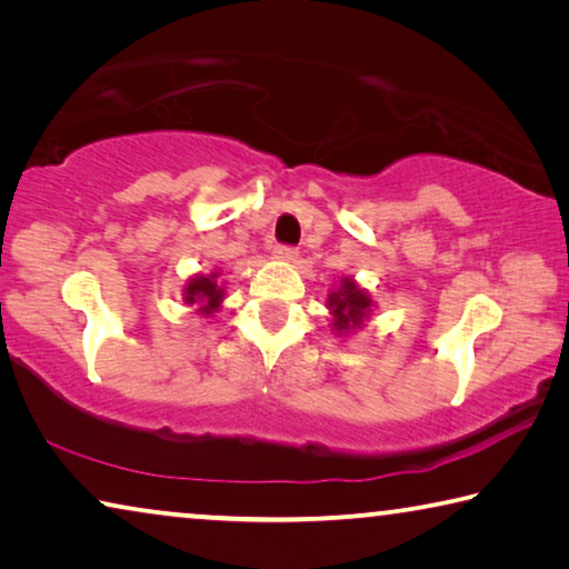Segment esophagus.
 <instances>
[{
  "mask_svg": "<svg viewBox=\"0 0 569 569\" xmlns=\"http://www.w3.org/2000/svg\"><path fill=\"white\" fill-rule=\"evenodd\" d=\"M296 256H299V248H293V246H276L273 248V258H278V260H293Z\"/></svg>",
  "mask_w": 569,
  "mask_h": 569,
  "instance_id": "obj_1",
  "label": "esophagus"
}]
</instances>
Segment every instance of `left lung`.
Returning <instances> with one entry per match:
<instances>
[{
    "label": "left lung",
    "mask_w": 569,
    "mask_h": 569,
    "mask_svg": "<svg viewBox=\"0 0 569 569\" xmlns=\"http://www.w3.org/2000/svg\"><path fill=\"white\" fill-rule=\"evenodd\" d=\"M369 296L359 288L351 278L341 281L339 291L329 293V309L333 313V327L339 331H349L362 323V319L369 313Z\"/></svg>",
    "instance_id": "1"
}]
</instances>
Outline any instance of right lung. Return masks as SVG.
<instances>
[{
	"mask_svg": "<svg viewBox=\"0 0 569 569\" xmlns=\"http://www.w3.org/2000/svg\"><path fill=\"white\" fill-rule=\"evenodd\" d=\"M214 278H218V273L214 276H197L192 278V281L187 283L184 288V301L187 303H202V313H212L214 309H218L220 301H222V288L214 283Z\"/></svg>",
	"mask_w": 569,
	"mask_h": 569,
	"instance_id": "obj_1",
	"label": "right lung"
}]
</instances>
